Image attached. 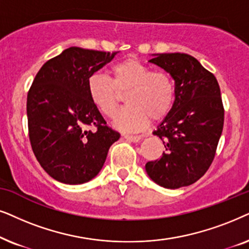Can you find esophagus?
<instances>
[{"instance_id": "obj_1", "label": "esophagus", "mask_w": 249, "mask_h": 249, "mask_svg": "<svg viewBox=\"0 0 249 249\" xmlns=\"http://www.w3.org/2000/svg\"><path fill=\"white\" fill-rule=\"evenodd\" d=\"M124 138L130 142H139L142 139L141 135H124Z\"/></svg>"}]
</instances>
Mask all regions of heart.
I'll use <instances>...</instances> for the list:
<instances>
[{"label":"heart","instance_id":"heart-1","mask_svg":"<svg viewBox=\"0 0 249 249\" xmlns=\"http://www.w3.org/2000/svg\"><path fill=\"white\" fill-rule=\"evenodd\" d=\"M107 76L92 74L86 82L92 105L111 117L125 93L127 106L116 112L112 125L123 132H138L150 121H159L171 111L175 100L173 79L165 71L150 68L135 58H127L112 65Z\"/></svg>","mask_w":249,"mask_h":249}]
</instances>
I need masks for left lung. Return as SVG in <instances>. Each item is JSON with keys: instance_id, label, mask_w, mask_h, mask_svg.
Instances as JSON below:
<instances>
[{"instance_id": "left-lung-1", "label": "left lung", "mask_w": 249, "mask_h": 249, "mask_svg": "<svg viewBox=\"0 0 249 249\" xmlns=\"http://www.w3.org/2000/svg\"><path fill=\"white\" fill-rule=\"evenodd\" d=\"M149 62L174 79L175 100L154 135L165 152L145 164L155 183L166 189L187 187L199 180L213 161L224 122L221 91L215 76L185 53L152 54Z\"/></svg>"}]
</instances>
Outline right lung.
Wrapping results in <instances>:
<instances>
[{"label":"right lung","instance_id":"obj_1","mask_svg":"<svg viewBox=\"0 0 249 249\" xmlns=\"http://www.w3.org/2000/svg\"><path fill=\"white\" fill-rule=\"evenodd\" d=\"M117 52L71 46L46 61L27 95L29 140L46 173L61 183L97 177L110 145L121 138L89 98L86 82ZM97 130L92 131L90 127Z\"/></svg>","mask_w":249,"mask_h":249}]
</instances>
